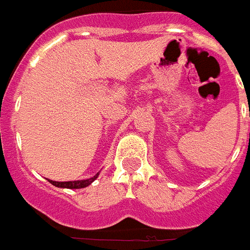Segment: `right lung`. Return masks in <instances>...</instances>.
<instances>
[{
	"label": "right lung",
	"instance_id": "1",
	"mask_svg": "<svg viewBox=\"0 0 250 250\" xmlns=\"http://www.w3.org/2000/svg\"><path fill=\"white\" fill-rule=\"evenodd\" d=\"M100 173H97L94 177H91L89 180H83V181H68V182H56V181H49L53 186H57V188H86L93 182V181L98 177Z\"/></svg>",
	"mask_w": 250,
	"mask_h": 250
}]
</instances>
